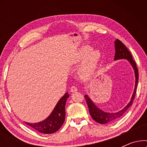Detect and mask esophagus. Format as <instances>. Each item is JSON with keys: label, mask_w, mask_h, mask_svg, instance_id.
<instances>
[{"label": "esophagus", "mask_w": 147, "mask_h": 147, "mask_svg": "<svg viewBox=\"0 0 147 147\" xmlns=\"http://www.w3.org/2000/svg\"><path fill=\"white\" fill-rule=\"evenodd\" d=\"M77 91H78V89L76 86H72L71 89H70V92H72V93H74V92H76Z\"/></svg>", "instance_id": "34e87169"}]
</instances>
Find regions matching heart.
<instances>
[{"label": "heart", "mask_w": 147, "mask_h": 147, "mask_svg": "<svg viewBox=\"0 0 147 147\" xmlns=\"http://www.w3.org/2000/svg\"><path fill=\"white\" fill-rule=\"evenodd\" d=\"M90 46L85 45L81 47L74 59V63H79L82 61L84 63L80 66L78 73L82 79H88L94 74L99 65L102 54L100 50L94 49Z\"/></svg>", "instance_id": "heart-1"}]
</instances>
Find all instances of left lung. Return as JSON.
Masks as SVG:
<instances>
[{
  "label": "left lung",
  "mask_w": 147,
  "mask_h": 147,
  "mask_svg": "<svg viewBox=\"0 0 147 147\" xmlns=\"http://www.w3.org/2000/svg\"><path fill=\"white\" fill-rule=\"evenodd\" d=\"M114 47H115V55H114V61L119 59H126L129 62L130 65L133 68L135 75V85H134V89L133 94H132L131 99L130 102L124 108L119 111L116 112H106L100 109L94 103V102L89 97V96L85 95V98L86 102L88 104L89 112L92 118L97 122L98 123L104 124H111L114 122H116L122 117V115L125 113L126 110L130 107L132 104V102L134 99L136 95V90L137 87L138 80V69L136 67V63L132 59V56L130 51H128L127 48L120 40L116 39L114 41Z\"/></svg>",
  "instance_id": "obj_1"
}]
</instances>
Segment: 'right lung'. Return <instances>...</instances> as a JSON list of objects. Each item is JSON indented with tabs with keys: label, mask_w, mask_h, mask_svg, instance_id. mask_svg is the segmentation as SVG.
<instances>
[{
	"label": "right lung",
	"mask_w": 147,
	"mask_h": 147,
	"mask_svg": "<svg viewBox=\"0 0 147 147\" xmlns=\"http://www.w3.org/2000/svg\"><path fill=\"white\" fill-rule=\"evenodd\" d=\"M69 97V94L66 92L58 101L50 115L44 120L36 123H25L41 133L52 134L57 131L65 121V107L66 101Z\"/></svg>",
	"instance_id": "1"
}]
</instances>
